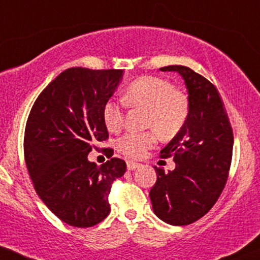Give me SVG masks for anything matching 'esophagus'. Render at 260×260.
<instances>
[{"label":"esophagus","instance_id":"esophagus-1","mask_svg":"<svg viewBox=\"0 0 260 260\" xmlns=\"http://www.w3.org/2000/svg\"><path fill=\"white\" fill-rule=\"evenodd\" d=\"M139 167H141V164H139V162H136V161H132V160H128L127 161V169L128 170L138 169Z\"/></svg>","mask_w":260,"mask_h":260}]
</instances>
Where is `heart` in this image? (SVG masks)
<instances>
[{
  "label": "heart",
  "instance_id": "1",
  "mask_svg": "<svg viewBox=\"0 0 260 260\" xmlns=\"http://www.w3.org/2000/svg\"><path fill=\"white\" fill-rule=\"evenodd\" d=\"M124 100L132 106L147 108L145 125L153 127L162 136L175 133L185 123L189 102L182 93L174 90L167 80L143 76L128 85ZM102 116L108 131L118 132L124 123V104L117 99L107 100ZM156 142L154 132H128L118 138L117 149L129 158H141Z\"/></svg>",
  "mask_w": 260,
  "mask_h": 260
}]
</instances>
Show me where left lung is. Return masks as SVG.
I'll return each instance as SVG.
<instances>
[{"instance_id": "left-lung-1", "label": "left lung", "mask_w": 260, "mask_h": 260, "mask_svg": "<svg viewBox=\"0 0 260 260\" xmlns=\"http://www.w3.org/2000/svg\"><path fill=\"white\" fill-rule=\"evenodd\" d=\"M161 71H176L187 88L189 113L176 136L160 150L173 156L176 167L165 173L155 168L156 182L149 196L153 211L173 226H186L206 215L224 185L233 152V132L217 88L207 79L182 65Z\"/></svg>"}]
</instances>
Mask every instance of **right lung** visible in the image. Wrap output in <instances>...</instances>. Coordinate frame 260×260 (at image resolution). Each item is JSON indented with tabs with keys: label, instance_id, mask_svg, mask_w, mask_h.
<instances>
[{
	"label": "right lung",
	"instance_id": "add662e5",
	"mask_svg": "<svg viewBox=\"0 0 260 260\" xmlns=\"http://www.w3.org/2000/svg\"><path fill=\"white\" fill-rule=\"evenodd\" d=\"M122 76L123 70L70 68L42 91L28 116L24 159L34 189L73 227H92L107 217L112 182L125 172L119 158L100 167L87 159L108 139L102 110Z\"/></svg>",
	"mask_w": 260,
	"mask_h": 260
}]
</instances>
